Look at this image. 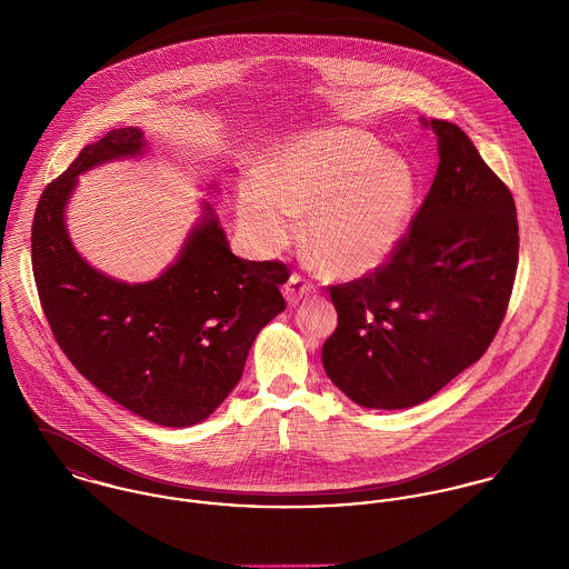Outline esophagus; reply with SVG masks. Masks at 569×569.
Here are the masks:
<instances>
[{
    "mask_svg": "<svg viewBox=\"0 0 569 569\" xmlns=\"http://www.w3.org/2000/svg\"><path fill=\"white\" fill-rule=\"evenodd\" d=\"M309 293H313V284L309 280H305L300 273H293L289 278V282L284 284V296H287L289 305H298Z\"/></svg>",
    "mask_w": 569,
    "mask_h": 569,
    "instance_id": "1",
    "label": "esophagus"
}]
</instances>
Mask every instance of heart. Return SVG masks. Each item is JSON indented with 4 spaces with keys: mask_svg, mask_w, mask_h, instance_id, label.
Wrapping results in <instances>:
<instances>
[{
    "mask_svg": "<svg viewBox=\"0 0 569 569\" xmlns=\"http://www.w3.org/2000/svg\"><path fill=\"white\" fill-rule=\"evenodd\" d=\"M381 144L350 129L300 138L278 153L267 177L239 186V219L260 249H280L300 232L309 214L307 247L332 278H359L379 269L406 237L416 179L399 158H383Z\"/></svg>",
    "mask_w": 569,
    "mask_h": 569,
    "instance_id": "1",
    "label": "heart"
}]
</instances>
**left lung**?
I'll use <instances>...</instances> for the list:
<instances>
[{
  "instance_id": "1",
  "label": "left lung",
  "mask_w": 569,
  "mask_h": 569,
  "mask_svg": "<svg viewBox=\"0 0 569 569\" xmlns=\"http://www.w3.org/2000/svg\"><path fill=\"white\" fill-rule=\"evenodd\" d=\"M438 136V170L403 241L372 273L330 287L337 328L328 379L357 406L403 409L442 390L487 352L508 309L519 226L508 186L469 136Z\"/></svg>"
}]
</instances>
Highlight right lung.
I'll list each match as a JSON object with an SVG mask.
<instances>
[{"label":"right lung","mask_w":569,"mask_h":569,"mask_svg":"<svg viewBox=\"0 0 569 569\" xmlns=\"http://www.w3.org/2000/svg\"><path fill=\"white\" fill-rule=\"evenodd\" d=\"M147 149L140 129H111L46 186L32 221V271L52 335L82 377L163 427L206 420L234 390L256 335L284 311L278 260L230 251L210 203L177 260L142 284L89 267L66 230L79 174Z\"/></svg>","instance_id":"1"}]
</instances>
